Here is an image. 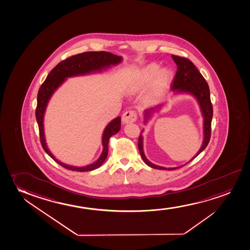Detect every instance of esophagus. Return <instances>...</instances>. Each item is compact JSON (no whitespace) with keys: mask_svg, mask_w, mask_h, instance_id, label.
I'll use <instances>...</instances> for the list:
<instances>
[{"mask_svg":"<svg viewBox=\"0 0 250 250\" xmlns=\"http://www.w3.org/2000/svg\"><path fill=\"white\" fill-rule=\"evenodd\" d=\"M137 119V115L135 111H126L125 114L122 115V122L123 124L133 123Z\"/></svg>","mask_w":250,"mask_h":250,"instance_id":"esophagus-1","label":"esophagus"}]
</instances>
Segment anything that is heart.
<instances>
[{
  "label": "heart",
  "mask_w": 250,
  "mask_h": 250,
  "mask_svg": "<svg viewBox=\"0 0 250 250\" xmlns=\"http://www.w3.org/2000/svg\"><path fill=\"white\" fill-rule=\"evenodd\" d=\"M159 65L151 63L141 72L136 84L139 89H144L151 85L149 98H156L161 96L169 88L173 80V73L167 68L159 69ZM167 75L166 76L165 75Z\"/></svg>",
  "instance_id": "1"
}]
</instances>
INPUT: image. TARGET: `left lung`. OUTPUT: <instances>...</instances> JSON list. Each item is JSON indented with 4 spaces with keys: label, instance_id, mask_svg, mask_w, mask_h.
Masks as SVG:
<instances>
[{
    "label": "left lung",
    "instance_id": "1",
    "mask_svg": "<svg viewBox=\"0 0 250 250\" xmlns=\"http://www.w3.org/2000/svg\"><path fill=\"white\" fill-rule=\"evenodd\" d=\"M171 57L174 62L177 65V71L175 74V78L170 84L172 91H174L175 93H188V94L192 95L196 98V100L198 101L199 107L201 109L202 115L204 117V142L202 144L201 148L197 152V154L190 160L191 161L200 152H203L206 148V146L210 140L213 106L211 104L209 88H208V84L205 81L204 76L201 75V73L198 71V68H196V66L189 59L175 55H171ZM163 105L164 104H159L156 107L146 108V110L144 111V122L146 123L147 120L152 117V114L155 111L159 110ZM138 149H139L143 161L146 163V165L153 169L171 170V169H178L183 166H178V167H174V168H166L163 166H156L154 164L150 162L149 160L146 159V157L143 152V137L142 136V133L140 134L139 140H138Z\"/></svg>",
    "mask_w": 250,
    "mask_h": 250
}]
</instances>
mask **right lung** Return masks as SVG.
Instances as JSON below:
<instances>
[{
    "label": "right lung",
    "mask_w": 250,
    "mask_h": 250,
    "mask_svg": "<svg viewBox=\"0 0 250 250\" xmlns=\"http://www.w3.org/2000/svg\"><path fill=\"white\" fill-rule=\"evenodd\" d=\"M122 61V57L114 55L113 53L107 52H87L80 53L77 55L72 56L59 62L52 71L49 73L45 81L41 85L37 95V107L36 109V121L38 123L40 131V139L43 149L53 160L62 166L63 168L74 171H91L99 168L107 159L108 152V142L111 136L118 133L120 130L121 118L117 117L107 125L103 133V152L99 159L89 166L76 167L68 166L55 159L50 152L45 143L44 134V114L49 100L54 91L64 82L66 78L87 75L95 72H100L103 69L110 67L111 65H116Z\"/></svg>",
    "instance_id": "obj_1"
}]
</instances>
